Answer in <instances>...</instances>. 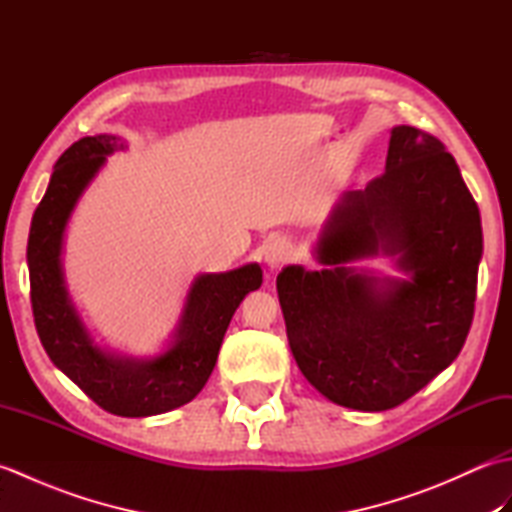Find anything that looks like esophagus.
I'll use <instances>...</instances> for the list:
<instances>
[{
	"mask_svg": "<svg viewBox=\"0 0 512 512\" xmlns=\"http://www.w3.org/2000/svg\"><path fill=\"white\" fill-rule=\"evenodd\" d=\"M290 259H292V246L286 242V239H275V242H270L264 253V262L270 270H279L281 266H286Z\"/></svg>",
	"mask_w": 512,
	"mask_h": 512,
	"instance_id": "34e87169",
	"label": "esophagus"
}]
</instances>
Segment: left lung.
<instances>
[{"mask_svg": "<svg viewBox=\"0 0 512 512\" xmlns=\"http://www.w3.org/2000/svg\"><path fill=\"white\" fill-rule=\"evenodd\" d=\"M376 254L394 256L410 279L344 266ZM317 259L332 268L286 266L277 292L292 356L325 398L358 411L394 409L458 358L475 312L482 222L436 136L391 129L385 171L343 193Z\"/></svg>", "mask_w": 512, "mask_h": 512, "instance_id": "left-lung-1", "label": "left lung"}]
</instances>
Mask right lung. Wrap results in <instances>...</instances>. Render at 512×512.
Listing matches in <instances>:
<instances>
[{
	"instance_id": "add662e5",
	"label": "right lung",
	"mask_w": 512,
	"mask_h": 512,
	"mask_svg": "<svg viewBox=\"0 0 512 512\" xmlns=\"http://www.w3.org/2000/svg\"><path fill=\"white\" fill-rule=\"evenodd\" d=\"M125 147V140L112 134L85 136L57 160L48 191L30 224V303L50 361L101 409L123 418H145L178 409L200 394L237 306L248 292L262 286V268L246 264L195 279L173 341L158 356L138 361L94 345L65 290L63 233L81 193L105 165V158Z\"/></svg>"
}]
</instances>
